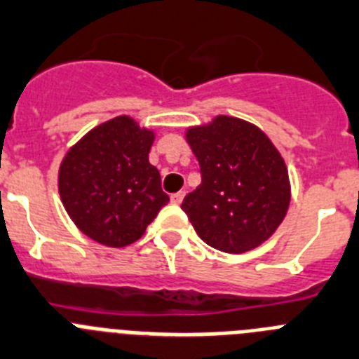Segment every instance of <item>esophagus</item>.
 Masks as SVG:
<instances>
[{"mask_svg":"<svg viewBox=\"0 0 359 359\" xmlns=\"http://www.w3.org/2000/svg\"><path fill=\"white\" fill-rule=\"evenodd\" d=\"M184 196H186V193H184V191L175 193V195H172V202L173 203H180L184 200Z\"/></svg>","mask_w":359,"mask_h":359,"instance_id":"34e87169","label":"esophagus"}]
</instances>
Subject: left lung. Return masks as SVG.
Listing matches in <instances>:
<instances>
[{
	"instance_id": "left-lung-1",
	"label": "left lung",
	"mask_w": 359,
	"mask_h": 359,
	"mask_svg": "<svg viewBox=\"0 0 359 359\" xmlns=\"http://www.w3.org/2000/svg\"><path fill=\"white\" fill-rule=\"evenodd\" d=\"M202 182L182 209L212 248L243 254L277 231L292 200L288 168L257 125L234 116L186 128Z\"/></svg>"
}]
</instances>
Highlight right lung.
<instances>
[{
  "instance_id": "obj_1",
  "label": "right lung",
  "mask_w": 359,
  "mask_h": 359,
  "mask_svg": "<svg viewBox=\"0 0 359 359\" xmlns=\"http://www.w3.org/2000/svg\"><path fill=\"white\" fill-rule=\"evenodd\" d=\"M156 130L116 116L82 135L59 166V195L73 224L96 243L121 248L144 234L170 196L148 161Z\"/></svg>"
}]
</instances>
